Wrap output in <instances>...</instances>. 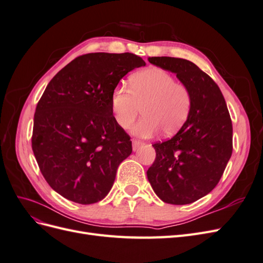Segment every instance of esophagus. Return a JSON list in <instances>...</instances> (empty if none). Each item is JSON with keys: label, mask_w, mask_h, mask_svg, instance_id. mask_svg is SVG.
I'll return each mask as SVG.
<instances>
[{"label": "esophagus", "mask_w": 263, "mask_h": 263, "mask_svg": "<svg viewBox=\"0 0 263 263\" xmlns=\"http://www.w3.org/2000/svg\"><path fill=\"white\" fill-rule=\"evenodd\" d=\"M144 145H145V144H144V142H142V141L134 139V140H133V150L136 151V150H138L141 146H144Z\"/></svg>", "instance_id": "esophagus-1"}]
</instances>
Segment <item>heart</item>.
<instances>
[{"label":"heart","instance_id":"heart-1","mask_svg":"<svg viewBox=\"0 0 263 263\" xmlns=\"http://www.w3.org/2000/svg\"><path fill=\"white\" fill-rule=\"evenodd\" d=\"M130 89L117 86L110 97L114 119L121 128H129L141 108L145 117L132 129L139 137H151L159 129L164 136H172L186 122L190 92L166 71L159 68L141 71L132 78Z\"/></svg>","mask_w":263,"mask_h":263}]
</instances>
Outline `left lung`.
Wrapping results in <instances>:
<instances>
[{
	"mask_svg": "<svg viewBox=\"0 0 263 263\" xmlns=\"http://www.w3.org/2000/svg\"><path fill=\"white\" fill-rule=\"evenodd\" d=\"M148 61L177 74L190 92L191 108L171 139L153 145L156 160L147 178L164 203H193L217 185L232 157V119L218 85L193 62L172 57Z\"/></svg>",
	"mask_w": 263,
	"mask_h": 263,
	"instance_id": "8db88e82",
	"label": "left lung"
}]
</instances>
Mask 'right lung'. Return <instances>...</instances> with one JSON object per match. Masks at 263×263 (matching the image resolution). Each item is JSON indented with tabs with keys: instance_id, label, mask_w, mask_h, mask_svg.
<instances>
[{
	"instance_id": "1",
	"label": "right lung",
	"mask_w": 263,
	"mask_h": 263,
	"mask_svg": "<svg viewBox=\"0 0 263 263\" xmlns=\"http://www.w3.org/2000/svg\"><path fill=\"white\" fill-rule=\"evenodd\" d=\"M145 66L129 52L87 53L47 85L36 107L31 148L47 183L67 200L93 204L112 189L133 148L115 122L110 97L123 77Z\"/></svg>"
}]
</instances>
